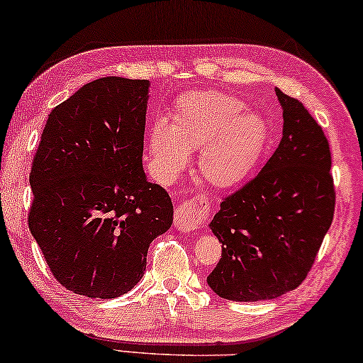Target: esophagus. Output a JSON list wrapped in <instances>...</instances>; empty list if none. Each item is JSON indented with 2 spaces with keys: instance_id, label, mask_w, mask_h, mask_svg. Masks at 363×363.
Returning <instances> with one entry per match:
<instances>
[{
  "instance_id": "34e87169",
  "label": "esophagus",
  "mask_w": 363,
  "mask_h": 363,
  "mask_svg": "<svg viewBox=\"0 0 363 363\" xmlns=\"http://www.w3.org/2000/svg\"><path fill=\"white\" fill-rule=\"evenodd\" d=\"M210 212V202L203 196L184 200L174 210V226L182 233H192L200 228Z\"/></svg>"
}]
</instances>
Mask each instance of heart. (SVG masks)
<instances>
[{"label": "heart", "mask_w": 363, "mask_h": 363, "mask_svg": "<svg viewBox=\"0 0 363 363\" xmlns=\"http://www.w3.org/2000/svg\"><path fill=\"white\" fill-rule=\"evenodd\" d=\"M266 118L247 109L240 97L220 91H194L176 101L171 123L156 121L148 132V151L161 177L171 179L199 151V172L225 189L242 182L267 142Z\"/></svg>", "instance_id": "obj_1"}]
</instances>
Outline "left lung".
<instances>
[{"label":"left lung","instance_id":"8db88e82","mask_svg":"<svg viewBox=\"0 0 363 363\" xmlns=\"http://www.w3.org/2000/svg\"><path fill=\"white\" fill-rule=\"evenodd\" d=\"M275 94L284 111L277 150L210 221L221 257L207 282L226 300H272L295 290L333 223L336 192L323 128L298 99Z\"/></svg>","mask_w":363,"mask_h":363}]
</instances>
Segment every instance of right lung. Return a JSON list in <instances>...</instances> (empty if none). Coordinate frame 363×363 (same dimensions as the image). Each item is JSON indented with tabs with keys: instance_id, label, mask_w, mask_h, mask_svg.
Listing matches in <instances>:
<instances>
[{
	"instance_id": "obj_1",
	"label": "right lung",
	"mask_w": 363,
	"mask_h": 363,
	"mask_svg": "<svg viewBox=\"0 0 363 363\" xmlns=\"http://www.w3.org/2000/svg\"><path fill=\"white\" fill-rule=\"evenodd\" d=\"M150 81L81 86L50 112L30 167L29 230L53 277L89 298L140 282L150 242L172 225V202L143 171Z\"/></svg>"
}]
</instances>
